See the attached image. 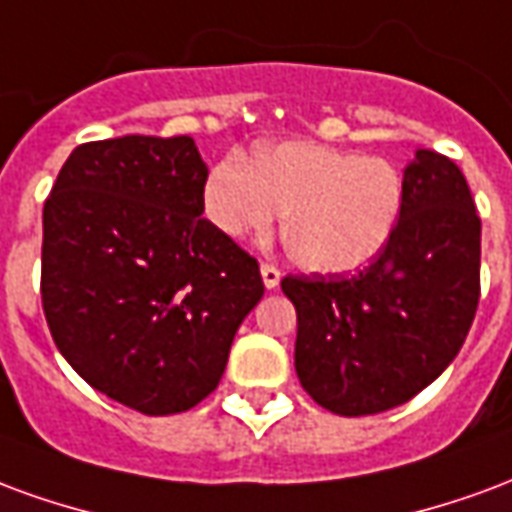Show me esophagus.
I'll list each match as a JSON object with an SVG mask.
<instances>
[{
	"label": "esophagus",
	"mask_w": 512,
	"mask_h": 512,
	"mask_svg": "<svg viewBox=\"0 0 512 512\" xmlns=\"http://www.w3.org/2000/svg\"><path fill=\"white\" fill-rule=\"evenodd\" d=\"M261 281L267 289H275L281 283V270L275 264H261Z\"/></svg>",
	"instance_id": "obj_1"
}]
</instances>
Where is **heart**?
I'll return each mask as SVG.
<instances>
[{"mask_svg":"<svg viewBox=\"0 0 512 512\" xmlns=\"http://www.w3.org/2000/svg\"><path fill=\"white\" fill-rule=\"evenodd\" d=\"M404 179L390 160L286 141L253 163L229 155L204 182V215L231 240L267 237L286 215L292 259L316 272H352L393 240Z\"/></svg>","mask_w":512,"mask_h":512,"instance_id":"heart-1","label":"heart"}]
</instances>
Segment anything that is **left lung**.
<instances>
[{
    "instance_id": "obj_1",
    "label": "left lung",
    "mask_w": 512,
    "mask_h": 512,
    "mask_svg": "<svg viewBox=\"0 0 512 512\" xmlns=\"http://www.w3.org/2000/svg\"><path fill=\"white\" fill-rule=\"evenodd\" d=\"M281 289L316 404L343 417L406 404L453 363L480 300V218L461 169L417 149L387 248L354 275H286Z\"/></svg>"
}]
</instances>
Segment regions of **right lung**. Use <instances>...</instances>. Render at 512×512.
Returning <instances> with one entry per match:
<instances>
[{
	"label": "right lung",
	"instance_id": "right-lung-1",
	"mask_svg": "<svg viewBox=\"0 0 512 512\" xmlns=\"http://www.w3.org/2000/svg\"><path fill=\"white\" fill-rule=\"evenodd\" d=\"M190 136H122L70 152L43 207L48 330L84 382L141 414L204 401L264 294L259 261L204 212Z\"/></svg>",
	"mask_w": 512,
	"mask_h": 512
}]
</instances>
